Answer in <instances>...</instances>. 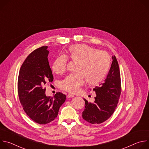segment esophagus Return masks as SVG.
Returning a JSON list of instances; mask_svg holds the SVG:
<instances>
[{"label":"esophagus","mask_w":149,"mask_h":149,"mask_svg":"<svg viewBox=\"0 0 149 149\" xmlns=\"http://www.w3.org/2000/svg\"><path fill=\"white\" fill-rule=\"evenodd\" d=\"M74 95H72V94H68V95H67V98H72V97H74Z\"/></svg>","instance_id":"obj_1"}]
</instances>
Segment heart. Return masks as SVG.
Segmentation results:
<instances>
[{
  "label": "heart",
  "mask_w": 149,
  "mask_h": 149,
  "mask_svg": "<svg viewBox=\"0 0 149 149\" xmlns=\"http://www.w3.org/2000/svg\"><path fill=\"white\" fill-rule=\"evenodd\" d=\"M77 62L76 73L72 74L59 83L61 89L68 92L76 93L84 82L95 85L100 82L107 74L111 59L104 51L85 44L74 45L69 47L67 55H59L53 62L52 69L56 74L64 73L67 69L68 59Z\"/></svg>",
  "instance_id": "b5f03b06"
}]
</instances>
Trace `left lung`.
Segmentation results:
<instances>
[{"label": "left lung", "mask_w": 149, "mask_h": 149, "mask_svg": "<svg viewBox=\"0 0 149 149\" xmlns=\"http://www.w3.org/2000/svg\"><path fill=\"white\" fill-rule=\"evenodd\" d=\"M113 62L107 78L104 82L95 87L96 93L93 103L85 101L82 118L91 124H100L109 119L114 112L121 94V78L116 57L112 56Z\"/></svg>", "instance_id": "left-lung-1"}]
</instances>
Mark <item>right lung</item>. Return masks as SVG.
I'll list each match as a JSON object with an SVG mask.
<instances>
[{
  "instance_id": "1",
  "label": "right lung",
  "mask_w": 149,
  "mask_h": 149,
  "mask_svg": "<svg viewBox=\"0 0 149 149\" xmlns=\"http://www.w3.org/2000/svg\"><path fill=\"white\" fill-rule=\"evenodd\" d=\"M48 47L34 50L20 67L17 92L21 105L26 114L35 123L48 124L56 118L66 95L59 92L53 97L45 94L44 85L54 79L49 65Z\"/></svg>"
}]
</instances>
